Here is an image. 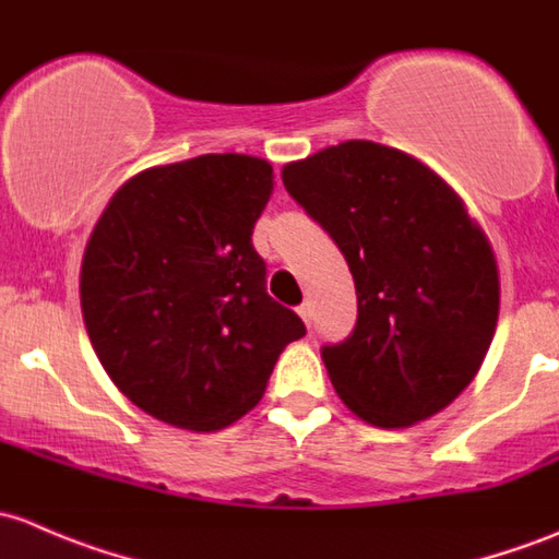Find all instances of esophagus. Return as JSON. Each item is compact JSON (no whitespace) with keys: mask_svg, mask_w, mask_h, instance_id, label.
<instances>
[{"mask_svg":"<svg viewBox=\"0 0 559 559\" xmlns=\"http://www.w3.org/2000/svg\"><path fill=\"white\" fill-rule=\"evenodd\" d=\"M298 318L307 322V325H312V304L304 301L301 307H298Z\"/></svg>","mask_w":559,"mask_h":559,"instance_id":"1","label":"esophagus"}]
</instances>
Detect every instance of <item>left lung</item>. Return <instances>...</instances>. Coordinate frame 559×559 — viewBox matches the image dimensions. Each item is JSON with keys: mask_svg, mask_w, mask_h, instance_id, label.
Instances as JSON below:
<instances>
[{"mask_svg": "<svg viewBox=\"0 0 559 559\" xmlns=\"http://www.w3.org/2000/svg\"><path fill=\"white\" fill-rule=\"evenodd\" d=\"M287 193L336 241L358 322L320 349L338 399L377 428L450 406L479 371L498 325L490 239L436 171L366 140L287 164Z\"/></svg>", "mask_w": 559, "mask_h": 559, "instance_id": "obj_1", "label": "left lung"}]
</instances>
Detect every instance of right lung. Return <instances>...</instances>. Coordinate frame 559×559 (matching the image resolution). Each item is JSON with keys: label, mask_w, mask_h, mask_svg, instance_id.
I'll return each mask as SVG.
<instances>
[{"label": "right lung", "mask_w": 559, "mask_h": 559, "mask_svg": "<svg viewBox=\"0 0 559 559\" xmlns=\"http://www.w3.org/2000/svg\"><path fill=\"white\" fill-rule=\"evenodd\" d=\"M272 164L210 153L131 177L85 245V331L120 393L175 428L221 430L261 401L307 333L266 293L252 228Z\"/></svg>", "instance_id": "obj_1"}]
</instances>
